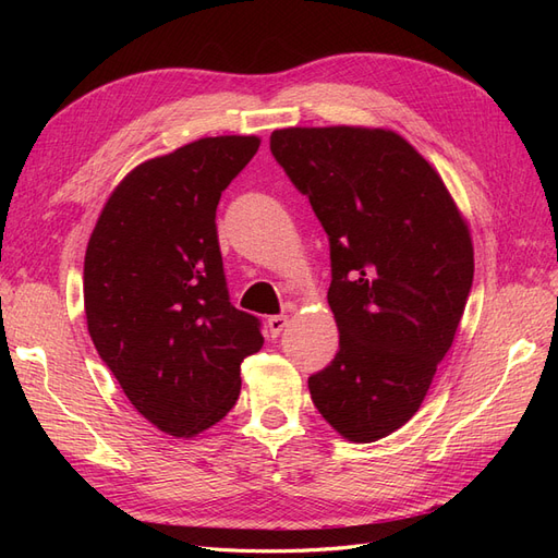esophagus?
Masks as SVG:
<instances>
[{
	"label": "esophagus",
	"instance_id": "1",
	"mask_svg": "<svg viewBox=\"0 0 558 558\" xmlns=\"http://www.w3.org/2000/svg\"><path fill=\"white\" fill-rule=\"evenodd\" d=\"M286 324H289V316L286 314H277V316L267 318V328H269V332H272V337H277L286 328Z\"/></svg>",
	"mask_w": 558,
	"mask_h": 558
}]
</instances>
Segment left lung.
Returning a JSON list of instances; mask_svg holds the SVG:
<instances>
[{
  "instance_id": "left-lung-1",
  "label": "left lung",
  "mask_w": 558,
  "mask_h": 558,
  "mask_svg": "<svg viewBox=\"0 0 558 558\" xmlns=\"http://www.w3.org/2000/svg\"><path fill=\"white\" fill-rule=\"evenodd\" d=\"M269 148L330 238L340 351L312 400L349 442H377L418 412L453 342L475 275L468 221L388 128H281Z\"/></svg>"
}]
</instances>
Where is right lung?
Returning a JSON list of instances; mask_svg holds the SVG:
<instances>
[{
	"instance_id": "obj_1",
	"label": "right lung",
	"mask_w": 558,
	"mask_h": 558,
	"mask_svg": "<svg viewBox=\"0 0 558 558\" xmlns=\"http://www.w3.org/2000/svg\"><path fill=\"white\" fill-rule=\"evenodd\" d=\"M256 134H221L144 160L107 197L83 263L88 332L148 424L195 437L240 398L260 351L256 316L228 300L216 207L256 156Z\"/></svg>"
}]
</instances>
